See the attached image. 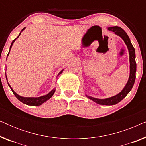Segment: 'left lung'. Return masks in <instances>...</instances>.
Listing matches in <instances>:
<instances>
[{"label":"left lung","mask_w":146,"mask_h":146,"mask_svg":"<svg viewBox=\"0 0 146 146\" xmlns=\"http://www.w3.org/2000/svg\"><path fill=\"white\" fill-rule=\"evenodd\" d=\"M109 31H111L114 33L115 35H117L119 36H120L123 40L125 44L127 45V48L129 50V62H130V73H129V77L128 81L123 89V90L119 92L118 94L114 96L111 98L106 99H98L95 98L88 96L86 95V96L89 99L95 102L96 103L101 105H114L120 102L121 100H123L127 95V94L129 92L132 88L133 84H134L135 80V72H136V62H135V49L133 48L132 44L131 43L130 40L127 33L119 27H111L108 28Z\"/></svg>","instance_id":"left-lung-1"}]
</instances>
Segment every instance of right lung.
<instances>
[{"mask_svg": "<svg viewBox=\"0 0 146 146\" xmlns=\"http://www.w3.org/2000/svg\"><path fill=\"white\" fill-rule=\"evenodd\" d=\"M25 28H24V29H23V30H22L21 31H23L24 29H25ZM21 33L19 34V36H20V35H21ZM19 36H18L17 38H19ZM16 38V39H17ZM16 39H15L13 41V42H12V44H11V46H10V50H11V47H12V46H13V43H14V42H15V40H16ZM10 50H9V52H10ZM9 54H8V55H7V56H9ZM62 71H63V70H62L60 72L59 74H58V75L59 74H60L62 72ZM6 78H7V76H6ZM8 84H9V87L11 88V90H12V92H13V93L14 94H15V96L16 97H17V98L18 99V100H19L21 102H23V103H24V104H27V105H29V106H40V105H41L42 104H43L44 102H45L46 101H47L48 100H49L50 98L52 96H53V94H54V92H55V89H53L50 92H49L48 94L47 95H45V96H40V97H38V98H30V97H23V96H19V95H18L17 93L15 92V91L13 90V88H11V86L9 85V84L8 83Z\"/></svg>", "mask_w": 146, "mask_h": 146, "instance_id": "obj_1", "label": "right lung"}]
</instances>
